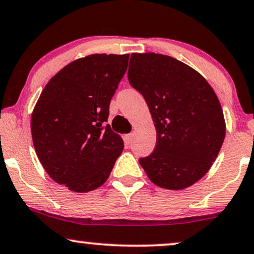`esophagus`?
<instances>
[{"mask_svg": "<svg viewBox=\"0 0 254 254\" xmlns=\"http://www.w3.org/2000/svg\"><path fill=\"white\" fill-rule=\"evenodd\" d=\"M132 138H133V133L132 132L129 133V135L125 136V140H127V143H131V140H132Z\"/></svg>", "mask_w": 254, "mask_h": 254, "instance_id": "esophagus-1", "label": "esophagus"}]
</instances>
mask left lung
I'll return each instance as SVG.
<instances>
[{
    "label": "left lung",
    "instance_id": "obj_1",
    "mask_svg": "<svg viewBox=\"0 0 254 254\" xmlns=\"http://www.w3.org/2000/svg\"><path fill=\"white\" fill-rule=\"evenodd\" d=\"M127 78L144 97L156 127V146L139 164L152 183L170 190L190 187L218 157L226 135L212 86L175 58L132 53Z\"/></svg>",
    "mask_w": 254,
    "mask_h": 254
}]
</instances>
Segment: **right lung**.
I'll return each instance as SVG.
<instances>
[{
	"label": "right lung",
	"mask_w": 254,
	"mask_h": 254,
	"mask_svg": "<svg viewBox=\"0 0 254 254\" xmlns=\"http://www.w3.org/2000/svg\"><path fill=\"white\" fill-rule=\"evenodd\" d=\"M129 54H91L72 61L48 81L33 110L30 129L46 173L75 193L106 182L124 142L110 125L111 98Z\"/></svg>",
	"instance_id": "obj_1"
}]
</instances>
